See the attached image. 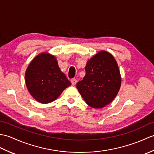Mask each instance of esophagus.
I'll return each instance as SVG.
<instances>
[{
  "mask_svg": "<svg viewBox=\"0 0 154 154\" xmlns=\"http://www.w3.org/2000/svg\"><path fill=\"white\" fill-rule=\"evenodd\" d=\"M71 83H72V85H76L77 83V81L76 79H72L71 80Z\"/></svg>",
  "mask_w": 154,
  "mask_h": 154,
  "instance_id": "esophagus-1",
  "label": "esophagus"
}]
</instances>
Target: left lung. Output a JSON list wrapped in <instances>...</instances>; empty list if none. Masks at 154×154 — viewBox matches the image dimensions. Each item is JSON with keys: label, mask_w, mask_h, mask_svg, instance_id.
Returning <instances> with one entry per match:
<instances>
[{"label": "left lung", "mask_w": 154, "mask_h": 154, "mask_svg": "<svg viewBox=\"0 0 154 154\" xmlns=\"http://www.w3.org/2000/svg\"><path fill=\"white\" fill-rule=\"evenodd\" d=\"M86 74L77 88L88 105L100 109L112 102L121 85L119 66L112 55L101 51L87 61Z\"/></svg>", "instance_id": "obj_1"}]
</instances>
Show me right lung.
I'll use <instances>...</instances> for the list:
<instances>
[{"label":"right lung","mask_w":154,"mask_h":154,"mask_svg":"<svg viewBox=\"0 0 154 154\" xmlns=\"http://www.w3.org/2000/svg\"><path fill=\"white\" fill-rule=\"evenodd\" d=\"M26 84L29 92L41 103H50L71 85L58 66L54 56L41 54L31 61L26 71Z\"/></svg>","instance_id":"obj_1"}]
</instances>
